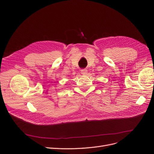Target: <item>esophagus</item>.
Returning a JSON list of instances; mask_svg holds the SVG:
<instances>
[{"instance_id": "34e87169", "label": "esophagus", "mask_w": 154, "mask_h": 154, "mask_svg": "<svg viewBox=\"0 0 154 154\" xmlns=\"http://www.w3.org/2000/svg\"><path fill=\"white\" fill-rule=\"evenodd\" d=\"M81 73L83 74V75H86L87 74V70L85 69H83L81 70Z\"/></svg>"}]
</instances>
